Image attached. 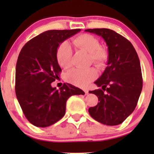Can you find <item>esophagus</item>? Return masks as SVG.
<instances>
[{"mask_svg": "<svg viewBox=\"0 0 154 154\" xmlns=\"http://www.w3.org/2000/svg\"><path fill=\"white\" fill-rule=\"evenodd\" d=\"M84 92H85V94H88V91H87V90H84Z\"/></svg>", "mask_w": 154, "mask_h": 154, "instance_id": "esophagus-1", "label": "esophagus"}]
</instances>
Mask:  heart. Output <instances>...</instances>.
Listing matches in <instances>:
<instances>
[{
  "label": "heart",
  "instance_id": "heart-1",
  "mask_svg": "<svg viewBox=\"0 0 154 154\" xmlns=\"http://www.w3.org/2000/svg\"><path fill=\"white\" fill-rule=\"evenodd\" d=\"M74 47L89 54L91 63L98 68L106 65L108 55L106 51L100 48L98 39L90 34H81L71 41ZM72 51L67 42L60 45L57 51V60L59 65L63 68H68L71 64ZM97 74L93 68L81 70L74 68L68 71L66 78L68 83L81 88H84L95 79Z\"/></svg>",
  "mask_w": 154,
  "mask_h": 154
}]
</instances>
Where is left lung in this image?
Returning <instances> with one entry per match:
<instances>
[{"instance_id": "8db88e82", "label": "left lung", "mask_w": 154, "mask_h": 154, "mask_svg": "<svg viewBox=\"0 0 154 154\" xmlns=\"http://www.w3.org/2000/svg\"><path fill=\"white\" fill-rule=\"evenodd\" d=\"M85 31L101 36L108 47L107 66L94 82L101 88L88 91L96 94L99 102L90 107L88 112L103 125H120L134 111L142 92L143 82L138 54L130 42L114 30Z\"/></svg>"}]
</instances>
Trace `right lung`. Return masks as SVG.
Masks as SVG:
<instances>
[{"mask_svg":"<svg viewBox=\"0 0 154 154\" xmlns=\"http://www.w3.org/2000/svg\"><path fill=\"white\" fill-rule=\"evenodd\" d=\"M80 30L45 31L27 42L18 55L15 94L25 117L35 127L55 124L66 114L68 99L85 94L69 83H64L60 89L51 86L62 71L57 60V48Z\"/></svg>","mask_w":154,"mask_h":154,"instance_id":"add662e5","label":"right lung"}]
</instances>
